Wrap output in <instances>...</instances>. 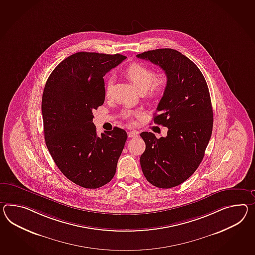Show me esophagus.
Here are the masks:
<instances>
[{
    "label": "esophagus",
    "instance_id": "34e87169",
    "mask_svg": "<svg viewBox=\"0 0 255 255\" xmlns=\"http://www.w3.org/2000/svg\"><path fill=\"white\" fill-rule=\"evenodd\" d=\"M138 136V131L136 130H130L128 132V137L129 138H134V137Z\"/></svg>",
    "mask_w": 255,
    "mask_h": 255
}]
</instances>
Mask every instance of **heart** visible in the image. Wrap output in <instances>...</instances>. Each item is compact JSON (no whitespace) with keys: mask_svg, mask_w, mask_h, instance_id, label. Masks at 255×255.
I'll list each match as a JSON object with an SVG mask.
<instances>
[{"mask_svg":"<svg viewBox=\"0 0 255 255\" xmlns=\"http://www.w3.org/2000/svg\"><path fill=\"white\" fill-rule=\"evenodd\" d=\"M125 75L128 76L130 82L137 87L140 92L145 91L150 96L156 97L164 93L168 88L169 78L166 73H159L155 75V72L152 69L144 66L140 63H132L125 71ZM113 78L110 77L105 86L106 97H109L112 92ZM139 115L138 112H126L124 113V117L128 121H130L133 117Z\"/></svg>","mask_w":255,"mask_h":255,"instance_id":"1","label":"heart"}]
</instances>
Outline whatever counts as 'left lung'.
<instances>
[{"label":"left lung","mask_w":255,"mask_h":255,"mask_svg":"<svg viewBox=\"0 0 255 255\" xmlns=\"http://www.w3.org/2000/svg\"><path fill=\"white\" fill-rule=\"evenodd\" d=\"M137 58L158 65L168 75L154 123L168 127L166 137L143 131L145 150L140 164L154 186L168 189L188 180L203 160L211 138L213 110L205 77L189 58L172 49H157Z\"/></svg>","instance_id":"obj_1"}]
</instances>
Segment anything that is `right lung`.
Listing matches in <instances>:
<instances>
[{"instance_id":"right-lung-1","label":"right lung","mask_w":255,"mask_h":255,"mask_svg":"<svg viewBox=\"0 0 255 255\" xmlns=\"http://www.w3.org/2000/svg\"><path fill=\"white\" fill-rule=\"evenodd\" d=\"M126 59L122 54L80 51L52 71L42 95L46 145L62 173L79 186L97 189L114 177L127 132L97 134L93 111L103 105V76Z\"/></svg>"}]
</instances>
